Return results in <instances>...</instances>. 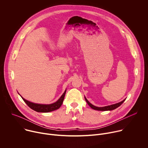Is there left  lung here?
<instances>
[{"mask_svg":"<svg viewBox=\"0 0 148 148\" xmlns=\"http://www.w3.org/2000/svg\"><path fill=\"white\" fill-rule=\"evenodd\" d=\"M85 99L86 101V102H87V103L88 104L89 106L92 108L93 110H98V111H111V110H115L116 109V108L119 107L120 105L125 101L126 99H123L122 101L120 102H118L117 103H115V104H113V105H108V106H106V107H95L94 106V105H93L92 104H91L87 99V98L85 97Z\"/></svg>","mask_w":148,"mask_h":148,"instance_id":"1","label":"left lung"}]
</instances>
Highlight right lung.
I'll return each mask as SVG.
<instances>
[{
    "mask_svg": "<svg viewBox=\"0 0 148 148\" xmlns=\"http://www.w3.org/2000/svg\"><path fill=\"white\" fill-rule=\"evenodd\" d=\"M66 92V90L64 93H63V94L61 96V97L58 99V100L57 102L49 105L38 104V103H33L29 101L26 100L23 97L22 98L28 106L34 111L38 112H51V111H53L56 110H58L61 107V105L63 102V101H64Z\"/></svg>",
    "mask_w": 148,
    "mask_h": 148,
    "instance_id": "1",
    "label": "right lung"
}]
</instances>
